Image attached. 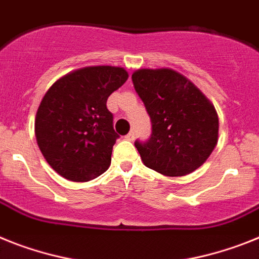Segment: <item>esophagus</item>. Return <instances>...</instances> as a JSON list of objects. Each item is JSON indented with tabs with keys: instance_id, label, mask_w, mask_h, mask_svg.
<instances>
[{
	"instance_id": "1",
	"label": "esophagus",
	"mask_w": 259,
	"mask_h": 259,
	"mask_svg": "<svg viewBox=\"0 0 259 259\" xmlns=\"http://www.w3.org/2000/svg\"><path fill=\"white\" fill-rule=\"evenodd\" d=\"M125 139H127V140H130V141L134 140V139H135V132L131 131V132H130V134L125 135Z\"/></svg>"
}]
</instances>
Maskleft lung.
I'll return each mask as SVG.
<instances>
[{"instance_id":"1","label":"left lung","mask_w":259,"mask_h":259,"mask_svg":"<svg viewBox=\"0 0 259 259\" xmlns=\"http://www.w3.org/2000/svg\"><path fill=\"white\" fill-rule=\"evenodd\" d=\"M135 90L151 116L149 140L135 141L149 169L167 177L193 173L218 144L215 107L190 79L173 69H139Z\"/></svg>"}]
</instances>
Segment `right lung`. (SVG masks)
Masks as SVG:
<instances>
[{
    "mask_svg": "<svg viewBox=\"0 0 259 259\" xmlns=\"http://www.w3.org/2000/svg\"><path fill=\"white\" fill-rule=\"evenodd\" d=\"M127 78L119 66H86L48 89L37 108L35 136L56 173L73 182H88L108 169L119 135L106 103Z\"/></svg>",
    "mask_w": 259,
    "mask_h": 259,
    "instance_id": "obj_1",
    "label": "right lung"
}]
</instances>
